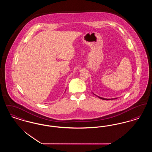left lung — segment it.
I'll use <instances>...</instances> for the list:
<instances>
[{"mask_svg":"<svg viewBox=\"0 0 152 152\" xmlns=\"http://www.w3.org/2000/svg\"><path fill=\"white\" fill-rule=\"evenodd\" d=\"M98 97H99L100 99H102V100H111V99H116L117 98H115V99H105V98H102V97H99V96H97Z\"/></svg>","mask_w":152,"mask_h":152,"instance_id":"1","label":"left lung"}]
</instances>
